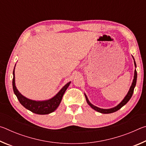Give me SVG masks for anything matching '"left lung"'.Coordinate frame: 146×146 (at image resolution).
Returning <instances> with one entry per match:
<instances>
[{
  "label": "left lung",
  "instance_id": "left-lung-1",
  "mask_svg": "<svg viewBox=\"0 0 146 146\" xmlns=\"http://www.w3.org/2000/svg\"><path fill=\"white\" fill-rule=\"evenodd\" d=\"M133 60H134V64H135V68H137V65H136V62L135 61L134 58H133ZM137 70H136V69H135V73H134V78H133L132 84H131V86L129 91H128L127 94L126 95V96L124 97V98H123V99L122 100V102H121L119 104H118L117 106H115V107H114V108H110V109H102V108H98V107H97V106L93 105L92 104H91L90 101H89L87 96H86V94H84L86 101H87V103L91 106V108L93 109L94 110L97 111L101 113H104V114H108V113H112L117 111H118V110H120L121 108L123 107V106L126 104L128 101L130 100V98H131L133 93V91H134L135 87L136 86V83H137Z\"/></svg>",
  "mask_w": 146,
  "mask_h": 146
}]
</instances>
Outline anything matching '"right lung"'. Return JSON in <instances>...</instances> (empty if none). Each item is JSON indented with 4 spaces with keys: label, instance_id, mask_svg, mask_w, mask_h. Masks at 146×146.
Returning <instances> with one entry per match:
<instances>
[{
    "label": "right lung",
    "instance_id": "obj_1",
    "mask_svg": "<svg viewBox=\"0 0 146 146\" xmlns=\"http://www.w3.org/2000/svg\"><path fill=\"white\" fill-rule=\"evenodd\" d=\"M16 65V64H15ZM15 68L13 70V89L15 95L17 96L20 103L27 110L31 111V112L38 115H47L53 112L58 107L62 100V98L65 91L70 86L71 82H68L58 91V93L53 98L47 100L36 101L33 100L26 98L19 92L16 88L15 80Z\"/></svg>",
    "mask_w": 146,
    "mask_h": 146
}]
</instances>
